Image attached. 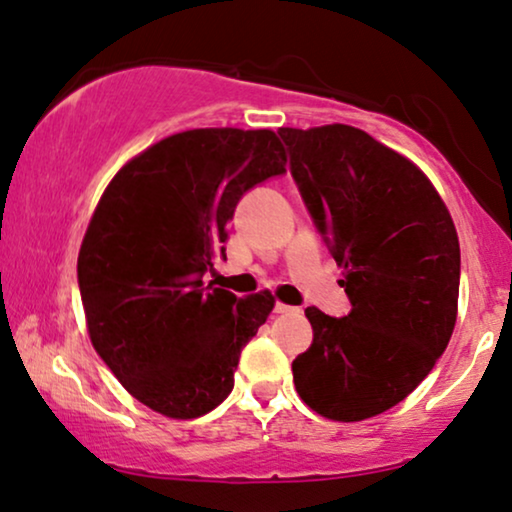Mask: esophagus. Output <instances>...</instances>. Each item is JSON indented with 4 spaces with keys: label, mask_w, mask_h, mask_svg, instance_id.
<instances>
[{
    "label": "esophagus",
    "mask_w": 512,
    "mask_h": 512,
    "mask_svg": "<svg viewBox=\"0 0 512 512\" xmlns=\"http://www.w3.org/2000/svg\"><path fill=\"white\" fill-rule=\"evenodd\" d=\"M275 312L277 314H289V312H298V307H291V305H286V303H275Z\"/></svg>",
    "instance_id": "34e87169"
}]
</instances>
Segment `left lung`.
Masks as SVG:
<instances>
[{
	"label": "left lung",
	"mask_w": 512,
	"mask_h": 512,
	"mask_svg": "<svg viewBox=\"0 0 512 512\" xmlns=\"http://www.w3.org/2000/svg\"><path fill=\"white\" fill-rule=\"evenodd\" d=\"M279 137L352 303L342 319L307 307L314 338L293 384L317 415L361 422L415 391L452 338L457 228L429 177L368 132L333 123Z\"/></svg>",
	"instance_id": "left-lung-1"
}]
</instances>
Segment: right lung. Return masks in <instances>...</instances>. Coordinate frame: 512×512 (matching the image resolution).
Segmentation results:
<instances>
[{
  "mask_svg": "<svg viewBox=\"0 0 512 512\" xmlns=\"http://www.w3.org/2000/svg\"><path fill=\"white\" fill-rule=\"evenodd\" d=\"M286 172L272 130L198 128L160 139L114 174L79 251L95 352L146 408L207 415L233 391L240 352L275 307L205 286L249 188Z\"/></svg>",
  "mask_w": 512,
  "mask_h": 512,
  "instance_id": "1",
  "label": "right lung"
}]
</instances>
